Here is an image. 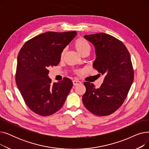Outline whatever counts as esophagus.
Listing matches in <instances>:
<instances>
[{
  "label": "esophagus",
  "instance_id": "34e87169",
  "mask_svg": "<svg viewBox=\"0 0 149 149\" xmlns=\"http://www.w3.org/2000/svg\"><path fill=\"white\" fill-rule=\"evenodd\" d=\"M72 83H73V84L74 86H78L79 84H81V82L79 80H74L72 81Z\"/></svg>",
  "mask_w": 149,
  "mask_h": 149
}]
</instances>
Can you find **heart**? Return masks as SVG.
I'll return each instance as SVG.
<instances>
[{"label": "heart", "instance_id": "1", "mask_svg": "<svg viewBox=\"0 0 149 149\" xmlns=\"http://www.w3.org/2000/svg\"><path fill=\"white\" fill-rule=\"evenodd\" d=\"M74 48L77 51L81 56L84 54H88L91 49V46L89 42L83 37L78 38L73 43ZM65 50L63 51L61 53L60 57L63 58L65 55Z\"/></svg>", "mask_w": 149, "mask_h": 149}]
</instances>
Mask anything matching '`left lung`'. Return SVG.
Segmentation results:
<instances>
[{"label":"left lung","instance_id":"1","mask_svg":"<svg viewBox=\"0 0 149 149\" xmlns=\"http://www.w3.org/2000/svg\"><path fill=\"white\" fill-rule=\"evenodd\" d=\"M95 46L96 59L93 66L104 74L100 88L84 82L86 91L83 95L84 106L97 116L109 115L121 106L134 79L130 56L123 43L103 33L84 36Z\"/></svg>","mask_w":149,"mask_h":149}]
</instances>
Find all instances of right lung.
<instances>
[{
  "label": "right lung",
  "mask_w": 149,
  "mask_h": 149,
  "mask_svg": "<svg viewBox=\"0 0 149 149\" xmlns=\"http://www.w3.org/2000/svg\"><path fill=\"white\" fill-rule=\"evenodd\" d=\"M76 34L75 31H49L28 40L20 50L15 82L27 106L39 115L49 116L59 111L73 86L66 77L52 83L48 75V69L58 65L61 52Z\"/></svg>",
  "instance_id": "1"
}]
</instances>
